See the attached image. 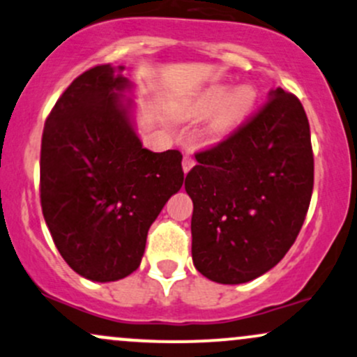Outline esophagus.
Wrapping results in <instances>:
<instances>
[{
    "label": "esophagus",
    "instance_id": "esophagus-1",
    "mask_svg": "<svg viewBox=\"0 0 357 357\" xmlns=\"http://www.w3.org/2000/svg\"><path fill=\"white\" fill-rule=\"evenodd\" d=\"M192 166H195V158H192V155H190V154H186L183 158V171H184V173H188V171H190Z\"/></svg>",
    "mask_w": 357,
    "mask_h": 357
}]
</instances>
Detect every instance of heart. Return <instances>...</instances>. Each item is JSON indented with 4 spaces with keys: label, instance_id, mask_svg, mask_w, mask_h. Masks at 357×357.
Listing matches in <instances>:
<instances>
[{
    "label": "heart",
    "instance_id": "heart-1",
    "mask_svg": "<svg viewBox=\"0 0 357 357\" xmlns=\"http://www.w3.org/2000/svg\"><path fill=\"white\" fill-rule=\"evenodd\" d=\"M253 104H255V90L250 85H238L230 92L227 85H215L196 99L192 112L196 116H208L216 110L211 130L215 134H221L238 124L250 112Z\"/></svg>",
    "mask_w": 357,
    "mask_h": 357
}]
</instances>
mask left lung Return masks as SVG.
Returning <instances> with one entry per match:
<instances>
[{
  "label": "left lung",
  "instance_id": "1",
  "mask_svg": "<svg viewBox=\"0 0 357 357\" xmlns=\"http://www.w3.org/2000/svg\"><path fill=\"white\" fill-rule=\"evenodd\" d=\"M195 155L184 188L192 199L196 270L230 285L264 275L294 245L312 196L314 154L301 100L272 90L255 116Z\"/></svg>",
  "mask_w": 357,
  "mask_h": 357
}]
</instances>
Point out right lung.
<instances>
[{
	"label": "right lung",
	"instance_id": "obj_1",
	"mask_svg": "<svg viewBox=\"0 0 357 357\" xmlns=\"http://www.w3.org/2000/svg\"><path fill=\"white\" fill-rule=\"evenodd\" d=\"M127 87L110 63L84 72L53 105L42 136L43 218L63 260L93 282L141 265L149 227L184 181L179 151L142 147L121 96Z\"/></svg>",
	"mask_w": 357,
	"mask_h": 357
}]
</instances>
